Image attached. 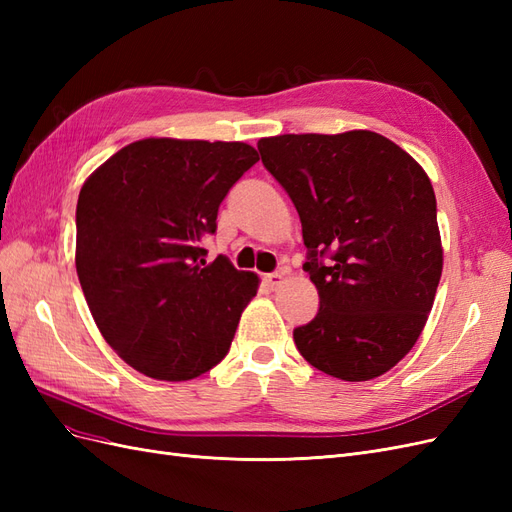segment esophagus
<instances>
[{"label":"esophagus","instance_id":"1","mask_svg":"<svg viewBox=\"0 0 512 512\" xmlns=\"http://www.w3.org/2000/svg\"><path fill=\"white\" fill-rule=\"evenodd\" d=\"M284 280H286V273H282V271L271 273V275H265V282H267V286H269L271 290H277V288H280V286L284 284Z\"/></svg>","mask_w":512,"mask_h":512}]
</instances>
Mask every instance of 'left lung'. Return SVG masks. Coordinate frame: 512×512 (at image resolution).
Wrapping results in <instances>:
<instances>
[{
  "mask_svg": "<svg viewBox=\"0 0 512 512\" xmlns=\"http://www.w3.org/2000/svg\"><path fill=\"white\" fill-rule=\"evenodd\" d=\"M258 151L299 211L303 269L320 297L294 344L339 380L386 374L423 333L442 275L436 194L423 166L369 130L269 136Z\"/></svg>",
  "mask_w": 512,
  "mask_h": 512,
  "instance_id": "8db88e82",
  "label": "left lung"
}]
</instances>
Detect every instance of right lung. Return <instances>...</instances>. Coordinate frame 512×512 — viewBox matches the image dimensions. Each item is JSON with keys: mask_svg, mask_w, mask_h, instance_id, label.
Listing matches in <instances>:
<instances>
[{"mask_svg": "<svg viewBox=\"0 0 512 512\" xmlns=\"http://www.w3.org/2000/svg\"><path fill=\"white\" fill-rule=\"evenodd\" d=\"M258 153L247 143L143 138L87 177L76 205V273L102 337L153 380L183 382L230 350L258 275L207 262L224 196Z\"/></svg>", "mask_w": 512, "mask_h": 512, "instance_id": "add662e5", "label": "right lung"}]
</instances>
